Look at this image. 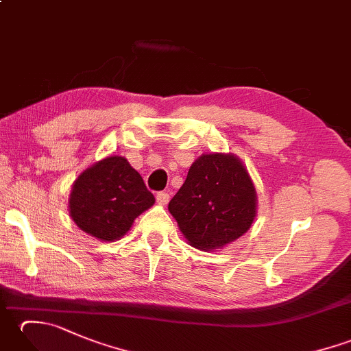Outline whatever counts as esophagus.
Instances as JSON below:
<instances>
[{
  "mask_svg": "<svg viewBox=\"0 0 351 351\" xmlns=\"http://www.w3.org/2000/svg\"><path fill=\"white\" fill-rule=\"evenodd\" d=\"M170 196L167 195L166 191H160L156 193V202H158V205H167Z\"/></svg>",
  "mask_w": 351,
  "mask_h": 351,
  "instance_id": "esophagus-1",
  "label": "esophagus"
}]
</instances>
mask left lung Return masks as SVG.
I'll list each match as a JSON object with an SVG mask.
<instances>
[{
  "label": "left lung",
  "instance_id": "8db88e82",
  "mask_svg": "<svg viewBox=\"0 0 351 351\" xmlns=\"http://www.w3.org/2000/svg\"><path fill=\"white\" fill-rule=\"evenodd\" d=\"M169 211L190 245L211 252L247 232L258 213V195L237 155L202 154L169 202Z\"/></svg>",
  "mask_w": 351,
  "mask_h": 351
}]
</instances>
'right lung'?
<instances>
[{
  "label": "right lung",
  "instance_id": "obj_1",
  "mask_svg": "<svg viewBox=\"0 0 351 351\" xmlns=\"http://www.w3.org/2000/svg\"><path fill=\"white\" fill-rule=\"evenodd\" d=\"M155 204L136 169L125 156L108 155L93 162L72 184L69 215L73 223L99 241H116L134 220Z\"/></svg>",
  "mask_w": 351,
  "mask_h": 351
}]
</instances>
